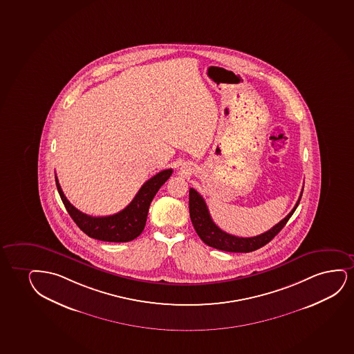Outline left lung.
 <instances>
[{"label": "left lung", "mask_w": 354, "mask_h": 354, "mask_svg": "<svg viewBox=\"0 0 354 354\" xmlns=\"http://www.w3.org/2000/svg\"><path fill=\"white\" fill-rule=\"evenodd\" d=\"M301 195H303V190L300 193L298 201L295 203V208L290 212V214L287 215L286 218H283L279 224L273 226L267 232L255 237H237L220 230L212 220L203 197L193 188L189 190V213H190V219L195 231L198 234V237L201 238L202 242L207 245L212 246L218 250L228 251V252H250L266 245L281 231L299 205Z\"/></svg>", "instance_id": "obj_1"}]
</instances>
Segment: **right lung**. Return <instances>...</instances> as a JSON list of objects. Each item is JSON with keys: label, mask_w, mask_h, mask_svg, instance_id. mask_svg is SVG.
<instances>
[{"label": "right lung", "mask_w": 354, "mask_h": 354, "mask_svg": "<svg viewBox=\"0 0 354 354\" xmlns=\"http://www.w3.org/2000/svg\"><path fill=\"white\" fill-rule=\"evenodd\" d=\"M171 175L172 169L160 171L157 175L153 176L152 178L143 184L133 201L124 209L109 216H91L76 209L64 196L56 176L55 178L63 205L82 232L98 241L122 243L130 242L142 233L153 197L156 196L158 190L170 178Z\"/></svg>", "instance_id": "add662e5"}]
</instances>
